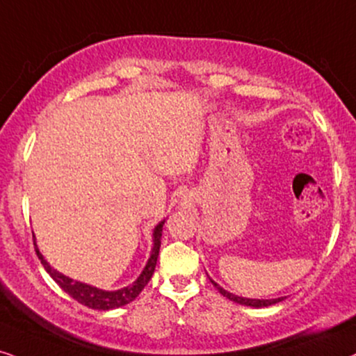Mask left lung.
I'll return each instance as SVG.
<instances>
[{"label": "left lung", "mask_w": 356, "mask_h": 356, "mask_svg": "<svg viewBox=\"0 0 356 356\" xmlns=\"http://www.w3.org/2000/svg\"><path fill=\"white\" fill-rule=\"evenodd\" d=\"M210 281H211V284L217 287V291L223 296V298L230 299V300H233V302H236V304L248 305V307H256V309L269 307V305L277 304V302H281V300L286 299V298H277V299H250V298H241V296H235V294H232V292L225 291L222 286L217 284V282L213 281V279H210Z\"/></svg>", "instance_id": "left-lung-1"}]
</instances>
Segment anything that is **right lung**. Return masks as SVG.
<instances>
[{"label": "right lung", "instance_id": "right-lung-1", "mask_svg": "<svg viewBox=\"0 0 356 356\" xmlns=\"http://www.w3.org/2000/svg\"><path fill=\"white\" fill-rule=\"evenodd\" d=\"M165 220L159 222L152 230V250H151V256L147 259L146 266L143 268L141 274H139L138 279L131 284L121 287V289L116 291H105L100 289V287L90 286L87 282H80L75 281L65 274L58 273L57 269H54L51 264L47 263L46 258H44L42 253H40L38 248V243H35V236H34V246H35V253H38V258L42 263V266L46 271L51 274V277L57 282L58 286L64 289L67 294L70 296L72 299H75L77 302L82 305H87L90 309H97V310H111V309H118L123 307V305L129 304L131 300H134L141 294V291L145 289V286L149 282V279L152 277L156 269V263H157V256H159V248H161V236H163V227H164Z\"/></svg>", "mask_w": 356, "mask_h": 356}]
</instances>
